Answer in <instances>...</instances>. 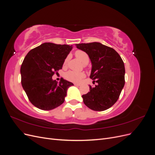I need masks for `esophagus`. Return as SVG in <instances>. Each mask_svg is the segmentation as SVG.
<instances>
[{"instance_id":"esophagus-1","label":"esophagus","mask_w":155,"mask_h":155,"mask_svg":"<svg viewBox=\"0 0 155 155\" xmlns=\"http://www.w3.org/2000/svg\"><path fill=\"white\" fill-rule=\"evenodd\" d=\"M74 85H75V86H77V87H79V86H80V84H78V83H74Z\"/></svg>"}]
</instances>
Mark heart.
<instances>
[{
	"label": "heart",
	"mask_w": 155,
	"mask_h": 155,
	"mask_svg": "<svg viewBox=\"0 0 155 155\" xmlns=\"http://www.w3.org/2000/svg\"><path fill=\"white\" fill-rule=\"evenodd\" d=\"M76 57L81 60V61L85 64H87L89 61V57L88 54L82 50H77L75 52ZM69 61V56L67 57L63 63V66L66 67ZM85 77V74L84 72H78L76 71H68L64 74V78L68 81L73 83H79L81 79Z\"/></svg>",
	"instance_id": "obj_1"
}]
</instances>
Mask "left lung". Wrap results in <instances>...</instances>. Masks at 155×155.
Returning a JSON list of instances; mask_svg holds the SVG:
<instances>
[{"label": "left lung", "instance_id": "1", "mask_svg": "<svg viewBox=\"0 0 155 155\" xmlns=\"http://www.w3.org/2000/svg\"><path fill=\"white\" fill-rule=\"evenodd\" d=\"M86 52L92 63L90 78L97 84L91 85L90 92L82 96L89 109L103 111L109 109L118 100L125 85V66L117 51L100 43L77 44Z\"/></svg>", "mask_w": 155, "mask_h": 155}]
</instances>
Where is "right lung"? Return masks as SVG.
<instances>
[{"label":"right lung","mask_w":155,"mask_h":155,"mask_svg":"<svg viewBox=\"0 0 155 155\" xmlns=\"http://www.w3.org/2000/svg\"><path fill=\"white\" fill-rule=\"evenodd\" d=\"M72 45L45 43L27 54L21 67V84L30 101L43 110H52L64 101L67 89L74 84L61 79L53 80L62 69Z\"/></svg>","instance_id":"add662e5"}]
</instances>
